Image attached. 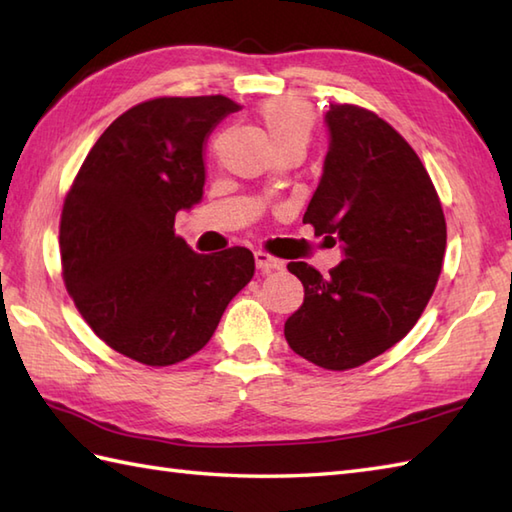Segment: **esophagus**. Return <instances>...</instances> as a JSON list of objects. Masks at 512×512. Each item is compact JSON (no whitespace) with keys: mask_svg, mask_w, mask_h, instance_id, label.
<instances>
[{"mask_svg":"<svg viewBox=\"0 0 512 512\" xmlns=\"http://www.w3.org/2000/svg\"><path fill=\"white\" fill-rule=\"evenodd\" d=\"M255 264H257L259 273H262V275L273 273V270H279L281 266H284V262H281V259L268 255V253H262V250H257V253H255Z\"/></svg>","mask_w":512,"mask_h":512,"instance_id":"34e87169","label":"esophagus"}]
</instances>
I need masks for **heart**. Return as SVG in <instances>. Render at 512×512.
<instances>
[{
	"instance_id": "obj_1",
	"label": "heart",
	"mask_w": 512,
	"mask_h": 512,
	"mask_svg": "<svg viewBox=\"0 0 512 512\" xmlns=\"http://www.w3.org/2000/svg\"><path fill=\"white\" fill-rule=\"evenodd\" d=\"M259 123L275 149L297 145L306 149L314 129V112L297 99H273L259 107Z\"/></svg>"
}]
</instances>
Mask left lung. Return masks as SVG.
<instances>
[{
  "label": "left lung",
  "mask_w": 512,
  "mask_h": 512,
  "mask_svg": "<svg viewBox=\"0 0 512 512\" xmlns=\"http://www.w3.org/2000/svg\"><path fill=\"white\" fill-rule=\"evenodd\" d=\"M325 125L330 147L303 222L339 242L345 259L328 277L288 264L306 297L284 334L292 352L343 372L416 325L438 284L447 222L416 151L383 118L330 103Z\"/></svg>",
  "instance_id": "left-lung-1"
}]
</instances>
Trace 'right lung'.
<instances>
[{"mask_svg": "<svg viewBox=\"0 0 512 512\" xmlns=\"http://www.w3.org/2000/svg\"><path fill=\"white\" fill-rule=\"evenodd\" d=\"M237 110L222 94L140 103L96 140L65 195V288L90 328L138 363L200 352L255 275L248 248L198 255L173 228L202 200L206 138Z\"/></svg>", "mask_w": 512, "mask_h": 512, "instance_id": "right-lung-1", "label": "right lung"}]
</instances>
